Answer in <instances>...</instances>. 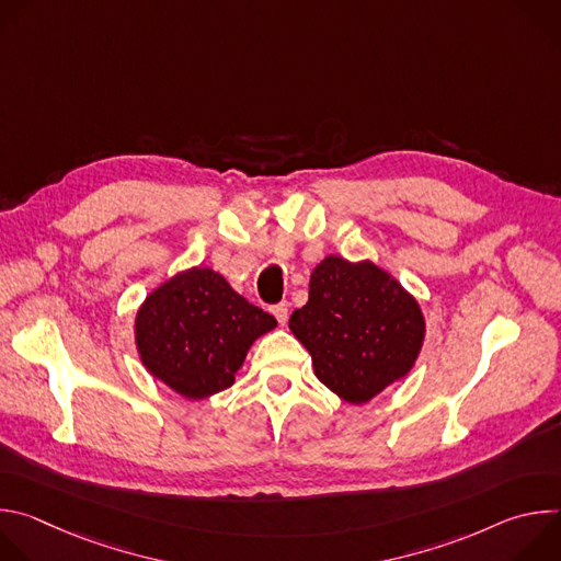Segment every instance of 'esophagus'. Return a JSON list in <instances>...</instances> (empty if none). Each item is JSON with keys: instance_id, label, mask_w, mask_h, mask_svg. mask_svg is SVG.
<instances>
[{"instance_id": "34e87169", "label": "esophagus", "mask_w": 561, "mask_h": 561, "mask_svg": "<svg viewBox=\"0 0 561 561\" xmlns=\"http://www.w3.org/2000/svg\"><path fill=\"white\" fill-rule=\"evenodd\" d=\"M271 310H273V314L277 317V322H279V324H286V319H288V304H286V301L275 304Z\"/></svg>"}]
</instances>
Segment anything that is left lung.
I'll return each instance as SVG.
<instances>
[{
    "mask_svg": "<svg viewBox=\"0 0 561 561\" xmlns=\"http://www.w3.org/2000/svg\"><path fill=\"white\" fill-rule=\"evenodd\" d=\"M293 335L317 379L348 404H366L415 366L426 322L417 299L373 262L329 255L310 273L308 301L290 314Z\"/></svg>",
    "mask_w": 561,
    "mask_h": 561,
    "instance_id": "8db88e82",
    "label": "left lung"
}]
</instances>
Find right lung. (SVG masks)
Wrapping results in <instances>:
<instances>
[{"label": "right lung", "instance_id": "1", "mask_svg": "<svg viewBox=\"0 0 561 561\" xmlns=\"http://www.w3.org/2000/svg\"><path fill=\"white\" fill-rule=\"evenodd\" d=\"M277 327L210 268H188L157 286L135 317L146 370L186 399L210 397L234 381L253 342Z\"/></svg>", "mask_w": 561, "mask_h": 561}]
</instances>
